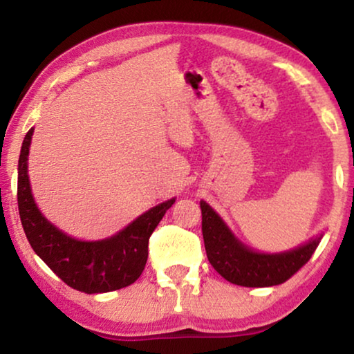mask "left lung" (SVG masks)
<instances>
[{"label":"left lung","mask_w":354,"mask_h":354,"mask_svg":"<svg viewBox=\"0 0 354 354\" xmlns=\"http://www.w3.org/2000/svg\"><path fill=\"white\" fill-rule=\"evenodd\" d=\"M200 206L207 259L222 277L241 287H272L287 282L311 259L322 236L285 253H256L235 239L207 203L201 201Z\"/></svg>","instance_id":"left-lung-1"}]
</instances>
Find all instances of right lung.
<instances>
[{
  "label": "right lung",
  "instance_id": "right-lung-1",
  "mask_svg": "<svg viewBox=\"0 0 354 354\" xmlns=\"http://www.w3.org/2000/svg\"><path fill=\"white\" fill-rule=\"evenodd\" d=\"M33 129L24 138L17 176L19 216L27 240L48 268L69 287L85 293H106L129 287L142 275L148 241L176 198L151 207L109 239L80 241L66 235L38 209L27 174Z\"/></svg>",
  "mask_w": 354,
  "mask_h": 354
}]
</instances>
